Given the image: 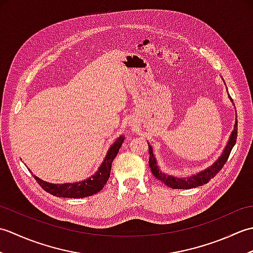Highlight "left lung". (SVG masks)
Instances as JSON below:
<instances>
[{"mask_svg":"<svg viewBox=\"0 0 253 253\" xmlns=\"http://www.w3.org/2000/svg\"><path fill=\"white\" fill-rule=\"evenodd\" d=\"M225 85H226V84H225ZM228 98L230 101L233 102L229 94H228ZM236 139H237V118H236L234 129H233L232 133H230L227 144L225 146L222 154L219 155L217 160H215V162H214L212 165H210L209 168L204 169L200 171H198V173L193 174L191 176H188V177H176L173 175H169V174L163 173V171L161 170L160 166L158 165L157 158H155V154L153 153V148L151 144H149V142H148L149 153H150L149 166H150V169H151V171L155 178H158L159 180L162 181L164 185L173 188V189H191V188H197L199 186H203L204 184H207V182L211 180L213 177L222 169L224 164L226 163V161L229 157L230 151H232V149L235 146Z\"/></svg>","mask_w":253,"mask_h":253,"instance_id":"obj_1","label":"left lung"}]
</instances>
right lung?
Returning a JSON list of instances; mask_svg holds the SVG:
<instances>
[{"label":"right lung","mask_w":253,"mask_h":253,"mask_svg":"<svg viewBox=\"0 0 253 253\" xmlns=\"http://www.w3.org/2000/svg\"><path fill=\"white\" fill-rule=\"evenodd\" d=\"M124 140H125V137L123 135L116 139L114 143L110 147L109 151L106 152L103 162L99 166L98 170L93 175L88 177L87 179L75 182H64V184H52V182L42 180L39 177L34 175L35 179L46 192L58 198L77 199L92 196L94 193L103 189V187L105 186L107 180H109L112 162L115 159L118 151H120Z\"/></svg>","instance_id":"right-lung-1"}]
</instances>
